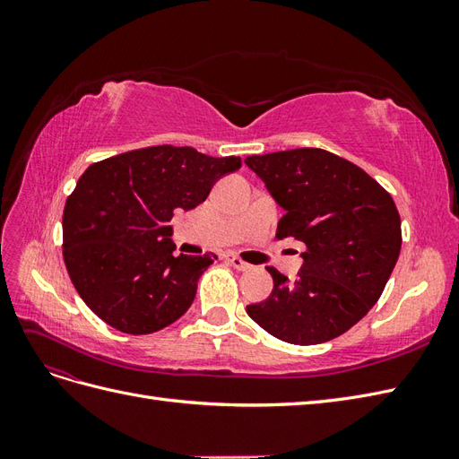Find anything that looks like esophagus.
Returning <instances> with one entry per match:
<instances>
[{
    "instance_id": "esophagus-1",
    "label": "esophagus",
    "mask_w": 459,
    "mask_h": 459,
    "mask_svg": "<svg viewBox=\"0 0 459 459\" xmlns=\"http://www.w3.org/2000/svg\"><path fill=\"white\" fill-rule=\"evenodd\" d=\"M226 262L231 264V266H233L235 270H241V272H247L248 268H251V264H247V262H243L239 256H233V255H228V256H226Z\"/></svg>"
}]
</instances>
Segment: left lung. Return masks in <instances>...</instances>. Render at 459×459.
Here are the masks:
<instances>
[{
  "instance_id": "left-lung-1",
  "label": "left lung",
  "mask_w": 459,
  "mask_h": 459,
  "mask_svg": "<svg viewBox=\"0 0 459 459\" xmlns=\"http://www.w3.org/2000/svg\"><path fill=\"white\" fill-rule=\"evenodd\" d=\"M283 208L277 239L307 251L297 280L268 266L273 289L247 314L290 344H319L362 319L391 277L402 247L393 197L359 166L324 149L302 147L247 157Z\"/></svg>"
}]
</instances>
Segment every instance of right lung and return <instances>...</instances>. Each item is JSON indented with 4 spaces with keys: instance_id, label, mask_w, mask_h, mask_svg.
<instances>
[{
    "instance_id": "add662e5",
    "label": "right lung",
    "mask_w": 459,
    "mask_h": 459,
    "mask_svg": "<svg viewBox=\"0 0 459 459\" xmlns=\"http://www.w3.org/2000/svg\"><path fill=\"white\" fill-rule=\"evenodd\" d=\"M239 169V157L214 159L174 145L91 164L63 212V258L90 310L128 335H147L182 317L214 256H174L169 221Z\"/></svg>"
}]
</instances>
